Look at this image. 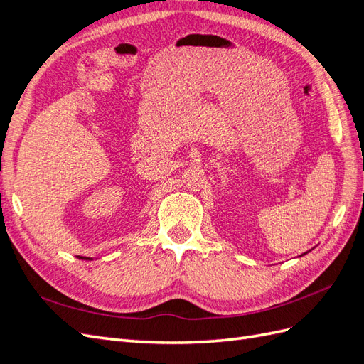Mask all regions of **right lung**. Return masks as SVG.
<instances>
[{
	"instance_id": "add662e5",
	"label": "right lung",
	"mask_w": 364,
	"mask_h": 364,
	"mask_svg": "<svg viewBox=\"0 0 364 364\" xmlns=\"http://www.w3.org/2000/svg\"><path fill=\"white\" fill-rule=\"evenodd\" d=\"M86 259H87V258H86Z\"/></svg>"
}]
</instances>
